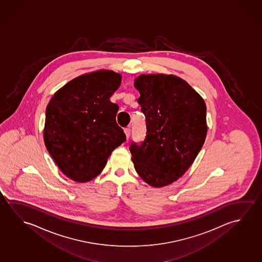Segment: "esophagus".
Masks as SVG:
<instances>
[{
    "mask_svg": "<svg viewBox=\"0 0 262 262\" xmlns=\"http://www.w3.org/2000/svg\"><path fill=\"white\" fill-rule=\"evenodd\" d=\"M124 131H125V136H126V138L128 139L129 137H130V135H131V129L125 128V130H124Z\"/></svg>",
    "mask_w": 262,
    "mask_h": 262,
    "instance_id": "34e87169",
    "label": "esophagus"
}]
</instances>
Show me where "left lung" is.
I'll return each mask as SVG.
<instances>
[{
  "label": "left lung",
  "mask_w": 262,
  "mask_h": 262,
  "mask_svg": "<svg viewBox=\"0 0 262 262\" xmlns=\"http://www.w3.org/2000/svg\"><path fill=\"white\" fill-rule=\"evenodd\" d=\"M144 113L146 137L129 150L135 169L145 183L162 187L190 167L207 137V106L188 83L173 75H141L134 83Z\"/></svg>",
  "instance_id": "1"
}]
</instances>
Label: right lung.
<instances>
[{
  "label": "right lung",
  "mask_w": 262,
  "mask_h": 262,
  "mask_svg": "<svg viewBox=\"0 0 262 262\" xmlns=\"http://www.w3.org/2000/svg\"><path fill=\"white\" fill-rule=\"evenodd\" d=\"M122 75L98 70L71 80L46 107L43 140L60 170L75 182L95 179L113 150L126 140L117 125L118 105L110 97Z\"/></svg>",
  "instance_id": "add662e5"
}]
</instances>
